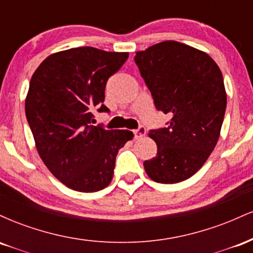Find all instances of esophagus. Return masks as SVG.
Masks as SVG:
<instances>
[{
  "label": "esophagus",
  "mask_w": 253,
  "mask_h": 253,
  "mask_svg": "<svg viewBox=\"0 0 253 253\" xmlns=\"http://www.w3.org/2000/svg\"><path fill=\"white\" fill-rule=\"evenodd\" d=\"M133 133H134V138L138 139V138H141V136H144L146 134V128H145L144 126H139L138 128L133 130Z\"/></svg>",
  "instance_id": "1"
}]
</instances>
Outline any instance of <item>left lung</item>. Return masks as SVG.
<instances>
[{
    "mask_svg": "<svg viewBox=\"0 0 253 253\" xmlns=\"http://www.w3.org/2000/svg\"><path fill=\"white\" fill-rule=\"evenodd\" d=\"M134 62L157 110L171 118L150 130L157 156L144 162L145 171L164 184L188 179L219 139L227 103L221 71L207 53L172 40L136 52Z\"/></svg>",
    "mask_w": 253,
    "mask_h": 253,
    "instance_id": "1",
    "label": "left lung"
}]
</instances>
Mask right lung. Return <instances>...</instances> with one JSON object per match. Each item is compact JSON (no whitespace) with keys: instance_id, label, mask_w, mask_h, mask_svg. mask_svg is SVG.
Instances as JSON below:
<instances>
[{"instance_id":"add662e5","label":"right lung","mask_w":253,"mask_h":253,"mask_svg":"<svg viewBox=\"0 0 253 253\" xmlns=\"http://www.w3.org/2000/svg\"><path fill=\"white\" fill-rule=\"evenodd\" d=\"M127 52L76 47L51 54L38 66L26 97V118L40 158L52 175L72 190L94 193L113 178L119 150L133 138L127 129L94 126L108 78Z\"/></svg>"}]
</instances>
